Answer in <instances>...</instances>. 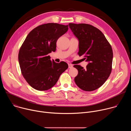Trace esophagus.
<instances>
[{"label": "esophagus", "mask_w": 131, "mask_h": 131, "mask_svg": "<svg viewBox=\"0 0 131 131\" xmlns=\"http://www.w3.org/2000/svg\"><path fill=\"white\" fill-rule=\"evenodd\" d=\"M72 67H73L72 65H71V64H68V68H72Z\"/></svg>", "instance_id": "1"}]
</instances>
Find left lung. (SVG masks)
<instances>
[{"label": "left lung", "mask_w": 131, "mask_h": 131, "mask_svg": "<svg viewBox=\"0 0 131 131\" xmlns=\"http://www.w3.org/2000/svg\"><path fill=\"white\" fill-rule=\"evenodd\" d=\"M73 34L79 40L78 54L89 62L84 69L74 65L78 73L74 78L77 85L85 91H92L101 87L109 77L112 70L113 52L103 32L91 25L69 23Z\"/></svg>", "instance_id": "1"}]
</instances>
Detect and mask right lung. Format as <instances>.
<instances>
[{"instance_id":"right-lung-1","label":"right lung","mask_w":131,"mask_h":131,"mask_svg":"<svg viewBox=\"0 0 131 131\" xmlns=\"http://www.w3.org/2000/svg\"><path fill=\"white\" fill-rule=\"evenodd\" d=\"M68 29V25L47 23L33 29L27 36L18 52V62L23 77L34 89L46 91L53 87L68 64L55 63L48 54L55 52L57 41Z\"/></svg>"}]
</instances>
